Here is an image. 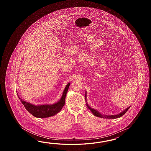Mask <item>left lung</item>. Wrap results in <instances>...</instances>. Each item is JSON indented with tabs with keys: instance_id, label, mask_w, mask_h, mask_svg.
<instances>
[{
	"instance_id": "left-lung-1",
	"label": "left lung",
	"mask_w": 151,
	"mask_h": 151,
	"mask_svg": "<svg viewBox=\"0 0 151 151\" xmlns=\"http://www.w3.org/2000/svg\"><path fill=\"white\" fill-rule=\"evenodd\" d=\"M86 94V92H85V100H86V101L87 107H88V109H90V111L92 112L94 116H98V117H99V118H106V119H116V118H120V117H121L122 116H123V115L128 111V109H129L130 108V107H131V106L128 107L126 109H125L124 111H123L122 112L120 113L119 114H116V115H109H109H104V114H101V113H100L98 111H97L96 109H94L91 108V106H90V105H88V104L87 103Z\"/></svg>"
}]
</instances>
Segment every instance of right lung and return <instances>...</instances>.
Returning a JSON list of instances; mask_svg holds the SVG:
<instances>
[{"mask_svg":"<svg viewBox=\"0 0 151 151\" xmlns=\"http://www.w3.org/2000/svg\"><path fill=\"white\" fill-rule=\"evenodd\" d=\"M70 85V83H68L65 87L63 91V95L57 103L53 104H44V105H35L32 104L24 101V100L20 98L18 94V96L20 100L22 103L27 111L30 113L34 116L36 118H45L50 116H55L56 114L60 111L63 107L64 106L65 103V98L68 92L69 86ZM18 94V93H17Z\"/></svg>","mask_w":151,"mask_h":151,"instance_id":"right-lung-1","label":"right lung"}]
</instances>
